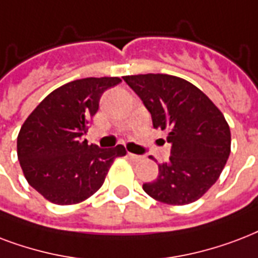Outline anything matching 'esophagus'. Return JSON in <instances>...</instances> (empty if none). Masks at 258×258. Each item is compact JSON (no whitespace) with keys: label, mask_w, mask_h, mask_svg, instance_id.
I'll return each instance as SVG.
<instances>
[{"label":"esophagus","mask_w":258,"mask_h":258,"mask_svg":"<svg viewBox=\"0 0 258 258\" xmlns=\"http://www.w3.org/2000/svg\"><path fill=\"white\" fill-rule=\"evenodd\" d=\"M127 155L131 157V160L133 161H141L144 159L143 156H139V155H135V153H127Z\"/></svg>","instance_id":"34e87169"}]
</instances>
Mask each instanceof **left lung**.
Masks as SVG:
<instances>
[{
    "label": "left lung",
    "mask_w": 258,
    "mask_h": 258,
    "mask_svg": "<svg viewBox=\"0 0 258 258\" xmlns=\"http://www.w3.org/2000/svg\"><path fill=\"white\" fill-rule=\"evenodd\" d=\"M152 115L153 127L168 132L171 156L144 191L167 205L198 201L218 180L230 155L231 135L222 111L197 86L167 74L126 75Z\"/></svg>",
    "instance_id": "left-lung-1"
}]
</instances>
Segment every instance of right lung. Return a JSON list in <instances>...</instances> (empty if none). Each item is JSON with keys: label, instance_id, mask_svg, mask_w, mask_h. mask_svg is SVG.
<instances>
[{"label": "right lung", "instance_id": "1", "mask_svg": "<svg viewBox=\"0 0 258 258\" xmlns=\"http://www.w3.org/2000/svg\"><path fill=\"white\" fill-rule=\"evenodd\" d=\"M118 77L85 78L49 93L28 115L17 136V156L31 187L55 205H75L101 188L123 145L101 149L82 140L103 91Z\"/></svg>", "mask_w": 258, "mask_h": 258}]
</instances>
